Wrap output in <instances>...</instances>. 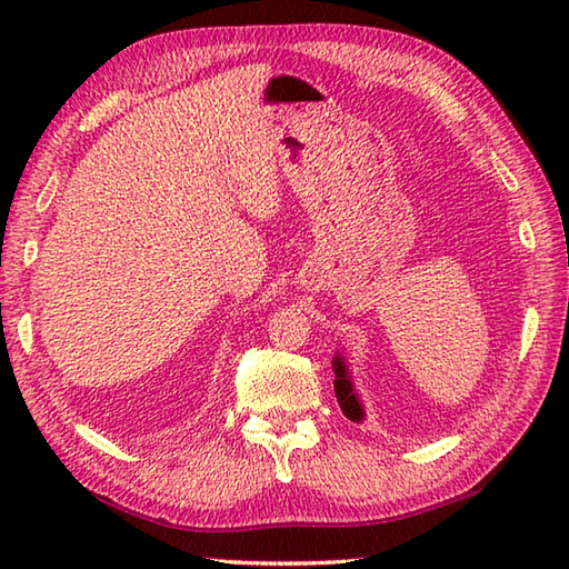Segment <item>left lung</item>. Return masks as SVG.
Masks as SVG:
<instances>
[{"label": "left lung", "mask_w": 569, "mask_h": 569, "mask_svg": "<svg viewBox=\"0 0 569 569\" xmlns=\"http://www.w3.org/2000/svg\"><path fill=\"white\" fill-rule=\"evenodd\" d=\"M332 371H335V396H337V403L342 408V413L352 422H365L367 410L357 393L352 371H349V365L340 349H337L332 357Z\"/></svg>", "instance_id": "obj_1"}]
</instances>
